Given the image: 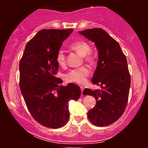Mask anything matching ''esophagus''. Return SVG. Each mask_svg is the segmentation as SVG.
Instances as JSON below:
<instances>
[{
  "label": "esophagus",
  "instance_id": "obj_1",
  "mask_svg": "<svg viewBox=\"0 0 148 148\" xmlns=\"http://www.w3.org/2000/svg\"><path fill=\"white\" fill-rule=\"evenodd\" d=\"M80 88H81V95H83V91H84V87H83V86H80Z\"/></svg>",
  "mask_w": 148,
  "mask_h": 148
}]
</instances>
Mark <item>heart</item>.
Returning a JSON list of instances; mask_svg holds the SVG:
<instances>
[{
  "label": "heart",
  "mask_w": 148,
  "mask_h": 148,
  "mask_svg": "<svg viewBox=\"0 0 148 148\" xmlns=\"http://www.w3.org/2000/svg\"><path fill=\"white\" fill-rule=\"evenodd\" d=\"M72 50L74 51L81 56L84 57V60L86 62L92 63L94 60L93 57L89 53L91 50L90 46L89 44L85 41H77L72 43L69 46ZM56 61L57 64L60 67H64L66 64V56L62 50H59L58 51ZM90 74V70L88 67H81L77 69H74L70 70L64 75V79L67 82L75 83V84H85L87 80V77Z\"/></svg>",
  "instance_id": "heart-1"
}]
</instances>
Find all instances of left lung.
Listing matches in <instances>:
<instances>
[{
  "label": "left lung",
  "instance_id": "obj_1",
  "mask_svg": "<svg viewBox=\"0 0 148 148\" xmlns=\"http://www.w3.org/2000/svg\"><path fill=\"white\" fill-rule=\"evenodd\" d=\"M79 33L95 42L98 50L97 66L92 83L101 90L86 88L83 92L96 99L88 118L96 126H108L122 116L128 101L131 78L126 57L118 42L104 30L92 28Z\"/></svg>",
  "mask_w": 148,
  "mask_h": 148
}]
</instances>
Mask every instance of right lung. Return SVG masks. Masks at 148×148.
Segmentation results:
<instances>
[{"mask_svg":"<svg viewBox=\"0 0 148 148\" xmlns=\"http://www.w3.org/2000/svg\"><path fill=\"white\" fill-rule=\"evenodd\" d=\"M72 29L40 30L25 47L19 62V86L28 111L43 126L58 129L67 123L68 103L81 96L79 86L61 85L57 78L58 64L56 56L62 42Z\"/></svg>","mask_w":148,"mask_h":148,"instance_id":"1","label":"right lung"}]
</instances>
